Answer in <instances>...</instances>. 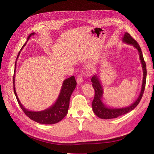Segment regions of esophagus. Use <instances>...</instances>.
I'll use <instances>...</instances> for the list:
<instances>
[{
  "label": "esophagus",
  "mask_w": 154,
  "mask_h": 154,
  "mask_svg": "<svg viewBox=\"0 0 154 154\" xmlns=\"http://www.w3.org/2000/svg\"><path fill=\"white\" fill-rule=\"evenodd\" d=\"M83 81V76L82 75H80L79 76H78L77 78V83L78 85H80L82 83Z\"/></svg>",
  "instance_id": "obj_1"
}]
</instances>
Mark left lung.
<instances>
[{
  "mask_svg": "<svg viewBox=\"0 0 154 154\" xmlns=\"http://www.w3.org/2000/svg\"><path fill=\"white\" fill-rule=\"evenodd\" d=\"M122 41L123 42L133 45L135 48L138 51L139 54V58H140L141 62L142 64V69L143 71V83L141 87V91L137 99L135 101L134 103L128 106L124 107V108H110V107L106 106L102 101V97L103 94V89L101 84V82L99 78V76L95 74L91 78L92 85L95 91V95L94 100L92 102V110L94 114L101 119H113L119 117V116H123L125 114L128 113L129 112L134 110L137 106L139 102H140L141 97L143 95V92L145 88L146 84V63L144 62L143 56L142 54L141 49L140 46L138 44L137 42L130 35L128 32H125Z\"/></svg>",
  "mask_w": 154,
  "mask_h": 154,
  "instance_id": "obj_1",
  "label": "left lung"
}]
</instances>
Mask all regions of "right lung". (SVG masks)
Wrapping results in <instances>:
<instances>
[{"label": "right lung", "instance_id": "add662e5", "mask_svg": "<svg viewBox=\"0 0 154 154\" xmlns=\"http://www.w3.org/2000/svg\"><path fill=\"white\" fill-rule=\"evenodd\" d=\"M35 33L32 32L30 34L27 38V40L29 39L30 37L32 35H34ZM26 44L23 45V47L21 48L19 53L18 54L17 60L19 57L20 53L22 49L24 47ZM16 63L15 62V69H16ZM76 85V82L75 78L74 76H72L67 79H66L63 82L62 86L61 91H60V94L58 96V99L56 101L55 103L51 106L49 108L38 112H34L31 111L26 109L24 106L21 104L20 101L18 99V96L15 91V74L13 76V90L14 93H15L16 98L18 104H19L20 108L25 113V114L28 116V117L35 121V122L40 123V124H46V125H51L58 123L60 122L65 116L67 114L69 106V101L70 97L72 94V92L75 89Z\"/></svg>", "mask_w": 154, "mask_h": 154}]
</instances>
